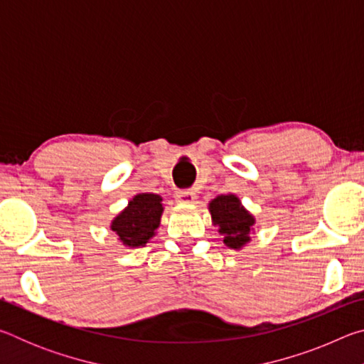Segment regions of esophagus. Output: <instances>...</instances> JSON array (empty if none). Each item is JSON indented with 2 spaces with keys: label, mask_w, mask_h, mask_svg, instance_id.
Wrapping results in <instances>:
<instances>
[{
  "label": "esophagus",
  "mask_w": 364,
  "mask_h": 364,
  "mask_svg": "<svg viewBox=\"0 0 364 364\" xmlns=\"http://www.w3.org/2000/svg\"><path fill=\"white\" fill-rule=\"evenodd\" d=\"M196 193L194 191H176L175 194V199L176 202H180V204H193L196 200Z\"/></svg>",
  "instance_id": "esophagus-1"
}]
</instances>
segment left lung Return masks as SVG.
Wrapping results in <instances>:
<instances>
[{"label":"left lung","mask_w":364,"mask_h":364,"mask_svg":"<svg viewBox=\"0 0 364 364\" xmlns=\"http://www.w3.org/2000/svg\"><path fill=\"white\" fill-rule=\"evenodd\" d=\"M208 212L213 226H218L226 247L242 250L252 241L250 234L254 232L257 221L236 194L217 196L208 202Z\"/></svg>","instance_id":"obj_1"}]
</instances>
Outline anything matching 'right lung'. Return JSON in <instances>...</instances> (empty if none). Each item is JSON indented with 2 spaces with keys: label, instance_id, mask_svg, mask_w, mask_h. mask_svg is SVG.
<instances>
[{
  "label": "right lung",
  "instance_id": "add662e5",
  "mask_svg": "<svg viewBox=\"0 0 364 364\" xmlns=\"http://www.w3.org/2000/svg\"><path fill=\"white\" fill-rule=\"evenodd\" d=\"M162 213V197L154 193H138L110 221V230L119 236L117 241L123 247H144L157 234Z\"/></svg>",
  "mask_w": 364,
  "mask_h": 364
}]
</instances>
